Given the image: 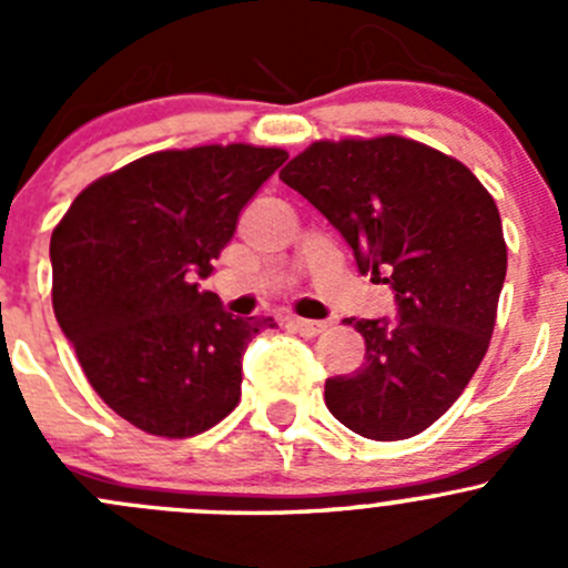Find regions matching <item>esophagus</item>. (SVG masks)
Returning <instances> with one entry per match:
<instances>
[{
	"label": "esophagus",
	"instance_id": "esophagus-1",
	"mask_svg": "<svg viewBox=\"0 0 568 568\" xmlns=\"http://www.w3.org/2000/svg\"><path fill=\"white\" fill-rule=\"evenodd\" d=\"M291 326H294L300 335L305 337H316L321 329L326 326V321H313V318H291Z\"/></svg>",
	"mask_w": 568,
	"mask_h": 568
}]
</instances>
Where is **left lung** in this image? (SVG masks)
Returning a JSON list of instances; mask_svg holds the SVG:
<instances>
[{"instance_id":"1","label":"left lung","mask_w":568,"mask_h":568,"mask_svg":"<svg viewBox=\"0 0 568 568\" xmlns=\"http://www.w3.org/2000/svg\"><path fill=\"white\" fill-rule=\"evenodd\" d=\"M280 178L398 305L395 321H346L365 337V363L326 379V406L379 443L426 432L489 348L508 263L495 200L454 156L395 134L313 142Z\"/></svg>"}]
</instances>
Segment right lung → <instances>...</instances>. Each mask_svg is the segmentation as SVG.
Returning a JSON list of instances; mask_svg holds the SVG:
<instances>
[{
    "label": "right lung",
    "mask_w": 568,
    "mask_h": 568,
    "mask_svg": "<svg viewBox=\"0 0 568 568\" xmlns=\"http://www.w3.org/2000/svg\"><path fill=\"white\" fill-rule=\"evenodd\" d=\"M288 159L283 148L159 151L82 189L51 233V305L84 376L131 426L168 439L242 398V357L272 318H239L194 280Z\"/></svg>",
    "instance_id": "1"
}]
</instances>
